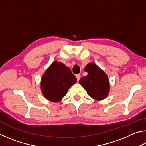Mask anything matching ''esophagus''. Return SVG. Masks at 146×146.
<instances>
[{
	"mask_svg": "<svg viewBox=\"0 0 146 146\" xmlns=\"http://www.w3.org/2000/svg\"><path fill=\"white\" fill-rule=\"evenodd\" d=\"M76 79H77L78 81L80 80V74H77V75H76Z\"/></svg>",
	"mask_w": 146,
	"mask_h": 146,
	"instance_id": "esophagus-1",
	"label": "esophagus"
}]
</instances>
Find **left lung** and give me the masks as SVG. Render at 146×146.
<instances>
[{
  "instance_id": "8db88e82",
  "label": "left lung",
  "mask_w": 146,
  "mask_h": 146,
  "mask_svg": "<svg viewBox=\"0 0 146 146\" xmlns=\"http://www.w3.org/2000/svg\"><path fill=\"white\" fill-rule=\"evenodd\" d=\"M85 71L88 72V75L80 79V84L94 99L102 100L105 98L110 91L108 76L94 63L88 64Z\"/></svg>"
}]
</instances>
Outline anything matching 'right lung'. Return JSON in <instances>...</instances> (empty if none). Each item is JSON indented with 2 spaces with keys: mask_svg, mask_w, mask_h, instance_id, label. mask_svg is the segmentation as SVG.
I'll use <instances>...</instances> for the list:
<instances>
[{
  "mask_svg": "<svg viewBox=\"0 0 146 146\" xmlns=\"http://www.w3.org/2000/svg\"><path fill=\"white\" fill-rule=\"evenodd\" d=\"M76 81L70 68L60 62H54L42 78V92L48 100L58 102Z\"/></svg>",
  "mask_w": 146,
  "mask_h": 146,
  "instance_id": "1",
  "label": "right lung"
}]
</instances>
